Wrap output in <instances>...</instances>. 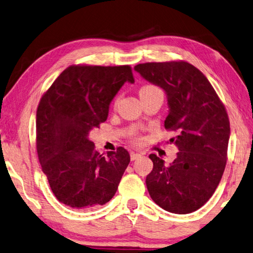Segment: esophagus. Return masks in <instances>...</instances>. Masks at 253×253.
<instances>
[{"label":"esophagus","instance_id":"1","mask_svg":"<svg viewBox=\"0 0 253 253\" xmlns=\"http://www.w3.org/2000/svg\"><path fill=\"white\" fill-rule=\"evenodd\" d=\"M140 156H141V154L134 153V151H131V153H130V159L131 160H136V159H138Z\"/></svg>","mask_w":253,"mask_h":253}]
</instances>
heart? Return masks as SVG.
<instances>
[{
	"mask_svg": "<svg viewBox=\"0 0 253 253\" xmlns=\"http://www.w3.org/2000/svg\"><path fill=\"white\" fill-rule=\"evenodd\" d=\"M155 91H160L159 87L155 86V85H151V84L144 85L140 88V90H139V95H140V97H141V96H145V95H148V94H151V93H155ZM130 141L134 145H140L141 142H142V138H141L140 136H138V135L132 134L130 136Z\"/></svg>",
	"mask_w": 253,
	"mask_h": 253,
	"instance_id": "b5f03b06",
	"label": "heart"
}]
</instances>
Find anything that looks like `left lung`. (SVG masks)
<instances>
[{"label":"left lung","instance_id":"left-lung-1","mask_svg":"<svg viewBox=\"0 0 253 253\" xmlns=\"http://www.w3.org/2000/svg\"><path fill=\"white\" fill-rule=\"evenodd\" d=\"M135 71L165 89L167 130L178 148L170 165L151 154L154 168L146 178L149 195L169 212L186 214L201 208L217 189L226 168L230 122L223 103L198 68L185 61L144 63Z\"/></svg>","mask_w":253,"mask_h":253}]
</instances>
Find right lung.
Returning <instances> with one entry per match:
<instances>
[{"label":"right lung","instance_id":"add662e5","mask_svg":"<svg viewBox=\"0 0 253 253\" xmlns=\"http://www.w3.org/2000/svg\"><path fill=\"white\" fill-rule=\"evenodd\" d=\"M134 83L129 65H77L64 70L36 111V151L56 199L73 209L103 206L116 194L130 162L123 147L100 155L88 139L107 119L114 96Z\"/></svg>","mask_w":253,"mask_h":253}]
</instances>
